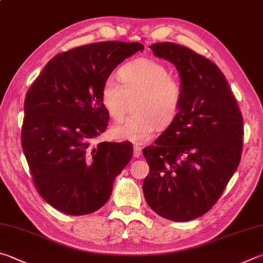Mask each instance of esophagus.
Masks as SVG:
<instances>
[{
	"instance_id": "obj_1",
	"label": "esophagus",
	"mask_w": 263,
	"mask_h": 263,
	"mask_svg": "<svg viewBox=\"0 0 263 263\" xmlns=\"http://www.w3.org/2000/svg\"><path fill=\"white\" fill-rule=\"evenodd\" d=\"M133 155H135V157H139L141 155V147L140 146H138V145L133 146Z\"/></svg>"
}]
</instances>
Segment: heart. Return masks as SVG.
I'll list each match as a JSON object with an SVG mask.
<instances>
[{
    "mask_svg": "<svg viewBox=\"0 0 263 263\" xmlns=\"http://www.w3.org/2000/svg\"><path fill=\"white\" fill-rule=\"evenodd\" d=\"M119 80L107 78L101 88V102L114 121L125 116L128 99L138 97L133 111L123 124L114 126L116 139L137 144L149 141L161 126H168L180 111L184 87L178 78L159 61L141 57L122 66Z\"/></svg>",
    "mask_w": 263,
    "mask_h": 263,
    "instance_id": "b5f03b06",
    "label": "heart"
}]
</instances>
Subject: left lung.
Listing matches in <instances>:
<instances>
[{
    "label": "left lung",
    "instance_id": "obj_1",
    "mask_svg": "<svg viewBox=\"0 0 263 263\" xmlns=\"http://www.w3.org/2000/svg\"><path fill=\"white\" fill-rule=\"evenodd\" d=\"M151 49L176 65L184 100L155 145L142 151L149 165L142 190L156 214L187 222L217 202L237 170L244 122L227 78L211 60L174 42Z\"/></svg>",
    "mask_w": 263,
    "mask_h": 263
}]
</instances>
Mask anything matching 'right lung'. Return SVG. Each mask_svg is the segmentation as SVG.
Returning a JSON list of instances; mask_svg holds the SVG:
<instances>
[{
  "instance_id": "obj_1",
  "label": "right lung",
  "mask_w": 263,
  "mask_h": 263,
  "mask_svg": "<svg viewBox=\"0 0 263 263\" xmlns=\"http://www.w3.org/2000/svg\"><path fill=\"white\" fill-rule=\"evenodd\" d=\"M144 50L138 42L103 41L61 52L27 90L22 147L39 194L57 211L86 215L101 208L133 155L130 141L94 145L109 114L101 88L112 70Z\"/></svg>"
}]
</instances>
